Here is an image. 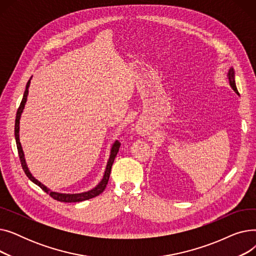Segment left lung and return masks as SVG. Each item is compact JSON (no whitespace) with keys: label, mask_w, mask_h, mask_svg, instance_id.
Instances as JSON below:
<instances>
[{"label":"left lung","mask_w":256,"mask_h":256,"mask_svg":"<svg viewBox=\"0 0 256 256\" xmlns=\"http://www.w3.org/2000/svg\"><path fill=\"white\" fill-rule=\"evenodd\" d=\"M227 76H228V80H230V86H232V88L234 90V92L238 94V89H236V80H234V68H230V72H228Z\"/></svg>","instance_id":"1"}]
</instances>
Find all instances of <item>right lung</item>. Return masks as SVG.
Wrapping results in <instances>:
<instances>
[{
	"label": "right lung",
	"mask_w": 256,
	"mask_h": 256,
	"mask_svg": "<svg viewBox=\"0 0 256 256\" xmlns=\"http://www.w3.org/2000/svg\"><path fill=\"white\" fill-rule=\"evenodd\" d=\"M30 83H31V78L28 80V83H26V90H24V96H22V102L18 106V112H16V126H14V136H16V146H18V156H20V163H22V167L26 173V176H28V178L33 182L34 184H36L38 186L42 188V189L48 193L52 198H54L55 200H58V201H61V202H80V201H84V200H88L90 198H93L96 196H98L100 194H102L104 192V190L106 189V184H108V180H109V178H110V173H111V168H112V165L114 163V160L118 154V150H119V147H120V143L118 141H115L114 144L112 145V148H111V154H110V158H109V160H108L106 163V171H104V178L102 180H100V182L96 186L93 188L92 190L90 191H87V192H83V193H78V194H62V193H57V192H52L50 191V189H48V188L42 184L40 182H38L32 174L31 172L29 171V168L28 166H26V160H24V152H22V145H20V116H22V113L24 111V104H26V96H28V93H29V87H30Z\"/></svg>",
	"instance_id": "right-lung-1"
}]
</instances>
